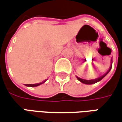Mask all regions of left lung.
Listing matches in <instances>:
<instances>
[{
  "mask_svg": "<svg viewBox=\"0 0 122 122\" xmlns=\"http://www.w3.org/2000/svg\"><path fill=\"white\" fill-rule=\"evenodd\" d=\"M112 64H111V66H110V69L108 70V71L104 75H103L102 76H101V77H100V78H98L94 79V80H90L82 79V78H78V77H77V78H78V80L79 81H80L81 82L84 83V84H95V83H96V82L100 81L102 78H104L105 76L108 74V72L110 71L111 68H112Z\"/></svg>",
  "mask_w": 122,
  "mask_h": 122,
  "instance_id": "obj_1",
  "label": "left lung"
}]
</instances>
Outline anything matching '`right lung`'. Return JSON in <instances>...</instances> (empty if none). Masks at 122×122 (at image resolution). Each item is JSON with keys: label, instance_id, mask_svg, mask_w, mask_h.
I'll return each mask as SVG.
<instances>
[{"label": "right lung", "instance_id": "1", "mask_svg": "<svg viewBox=\"0 0 122 122\" xmlns=\"http://www.w3.org/2000/svg\"><path fill=\"white\" fill-rule=\"evenodd\" d=\"M46 82V80H44V82H42V83H39V84H25V86H29V87H35V86H38L42 84H43L44 82Z\"/></svg>", "mask_w": 122, "mask_h": 122}]
</instances>
